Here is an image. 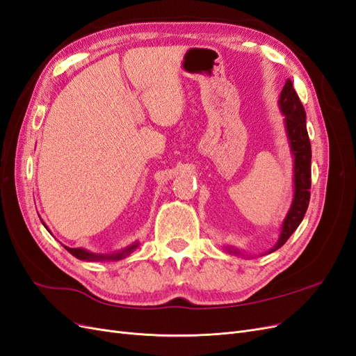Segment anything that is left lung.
<instances>
[{"label": "left lung", "instance_id": "8db88e82", "mask_svg": "<svg viewBox=\"0 0 356 356\" xmlns=\"http://www.w3.org/2000/svg\"><path fill=\"white\" fill-rule=\"evenodd\" d=\"M279 110L285 115V131L289 141L291 153L294 157V196L291 208L286 213V217L282 222L281 234H279L277 242L273 248L268 250L267 254L275 252L279 250L293 234L300 222L303 221L305 213L309 207L310 200V182H312V174H310V161H312V148H310V139L307 135L306 127V111L301 105V101L298 98L297 92L294 90L293 81L289 79L286 80L284 89L279 96ZM225 252L234 254V255H243L238 248L232 245H224Z\"/></svg>", "mask_w": 356, "mask_h": 356}]
</instances>
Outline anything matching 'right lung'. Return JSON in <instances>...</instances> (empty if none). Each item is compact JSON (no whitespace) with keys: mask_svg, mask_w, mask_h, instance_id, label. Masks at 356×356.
Instances as JSON below:
<instances>
[{"mask_svg":"<svg viewBox=\"0 0 356 356\" xmlns=\"http://www.w3.org/2000/svg\"><path fill=\"white\" fill-rule=\"evenodd\" d=\"M41 222H42V220H41ZM42 225H44V227L47 229V225L44 222H42ZM138 245H139V242L135 241L132 245L123 248V250L117 251V252H110V254H96V252L84 250V248H68V246H65V250L70 254H72L75 258H79V260H83V261H118V260H123V258L131 255L136 250Z\"/></svg>","mask_w":356,"mask_h":356,"instance_id":"obj_1","label":"right lung"}]
</instances>
